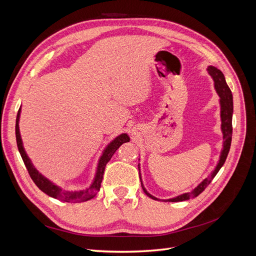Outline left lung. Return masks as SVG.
I'll use <instances>...</instances> for the list:
<instances>
[{"instance_id":"left-lung-1","label":"left lung","mask_w":256,"mask_h":256,"mask_svg":"<svg viewBox=\"0 0 256 256\" xmlns=\"http://www.w3.org/2000/svg\"><path fill=\"white\" fill-rule=\"evenodd\" d=\"M207 70H208L209 74L212 76V79L214 81V88H216V92H218V95L220 96L221 120H222L221 129L223 132V150L221 152L219 164L214 168V171L212 173V175L200 182L192 192L184 193V194H182L180 196L166 200V202H182V200H189L191 198H196V196H200V193H202L207 188V186L212 182L214 177L216 175V173L219 172V170L224 164V162H226V157H228L230 148L232 134H233V126H232V118H233V95H232V90H230L228 85L226 84V78H224V74H222L220 69L216 68L214 66H209L207 68ZM141 184H142V182H141ZM142 188L147 196L152 198V200H158L157 198L150 196V193L145 190L143 184H142Z\"/></svg>"}]
</instances>
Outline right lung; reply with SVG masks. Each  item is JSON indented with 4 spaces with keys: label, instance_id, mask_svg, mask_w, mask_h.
<instances>
[{
    "label": "right lung",
    "instance_id": "right-lung-1",
    "mask_svg": "<svg viewBox=\"0 0 256 256\" xmlns=\"http://www.w3.org/2000/svg\"><path fill=\"white\" fill-rule=\"evenodd\" d=\"M19 116H20V109L17 114V118H16V140H17V145H18V150L19 152L22 157L23 162L28 168V172L32 178L35 184L40 188L42 192H44L46 194H48L51 198H58L60 200H64V202H69V203H80V202H85V200H88L90 198H94L98 191L100 190V186H102V177L104 173V168L108 162H109L114 154V152L118 150V147L122 144L129 142V136L126 134H122L118 136V138H115L114 140L108 145L106 150L104 152L102 158L99 160L98 168H97V173L94 182L92 184L88 190H83V191H74V192H63L60 188L56 187V184L49 182L47 178H44L42 174L38 173L36 171V168L33 166L32 162L28 159L26 156V154L24 152V148H23L22 141H21V136H20V131H19Z\"/></svg>",
    "mask_w": 256,
    "mask_h": 256
}]
</instances>
